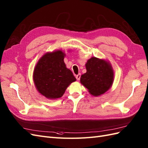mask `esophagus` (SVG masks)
<instances>
[{"label":"esophagus","mask_w":148,"mask_h":148,"mask_svg":"<svg viewBox=\"0 0 148 148\" xmlns=\"http://www.w3.org/2000/svg\"><path fill=\"white\" fill-rule=\"evenodd\" d=\"M75 78H76V79L77 80V81H79V80L80 79V78H81V74H77L76 76H75Z\"/></svg>","instance_id":"34e87169"}]
</instances>
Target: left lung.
Returning <instances> with one entry per match:
<instances>
[{
  "mask_svg": "<svg viewBox=\"0 0 148 148\" xmlns=\"http://www.w3.org/2000/svg\"><path fill=\"white\" fill-rule=\"evenodd\" d=\"M86 67L87 72L81 75L80 81L90 94L98 97L111 88L114 81V71L108 61L92 57L87 60Z\"/></svg>",
  "mask_w": 148,
  "mask_h": 148,
  "instance_id": "1",
  "label": "left lung"
}]
</instances>
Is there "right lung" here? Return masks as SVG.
I'll use <instances>...</instances> for the list:
<instances>
[{
    "label": "right lung",
    "mask_w": 148,
    "mask_h": 148,
    "mask_svg": "<svg viewBox=\"0 0 148 148\" xmlns=\"http://www.w3.org/2000/svg\"><path fill=\"white\" fill-rule=\"evenodd\" d=\"M66 54L61 49L48 52L37 62L33 74L36 90L45 98H60L70 84L76 81L64 61Z\"/></svg>",
    "instance_id": "1"
}]
</instances>
